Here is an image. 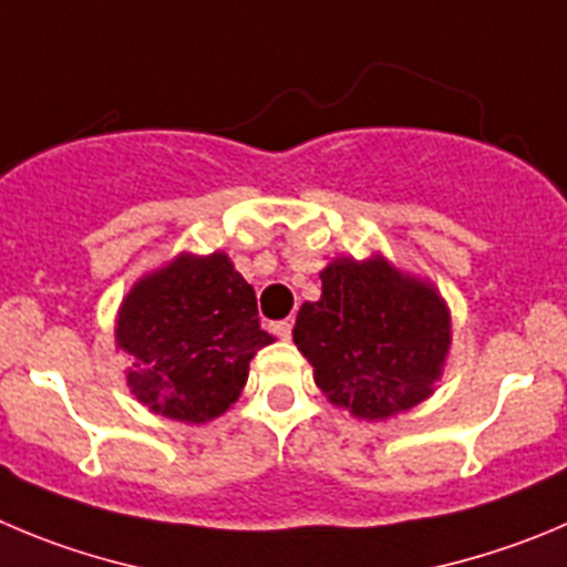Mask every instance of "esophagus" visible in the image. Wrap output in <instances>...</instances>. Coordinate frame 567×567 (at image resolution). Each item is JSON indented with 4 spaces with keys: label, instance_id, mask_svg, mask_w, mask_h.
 <instances>
[{
    "label": "esophagus",
    "instance_id": "34e87169",
    "mask_svg": "<svg viewBox=\"0 0 567 567\" xmlns=\"http://www.w3.org/2000/svg\"><path fill=\"white\" fill-rule=\"evenodd\" d=\"M274 332H277L279 338H285V341H290V332H293V321L285 319V321H277V324L271 327Z\"/></svg>",
    "mask_w": 567,
    "mask_h": 567
}]
</instances>
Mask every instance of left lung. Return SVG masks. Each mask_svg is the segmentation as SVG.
I'll return each instance as SVG.
<instances>
[{
    "label": "left lung",
    "mask_w": 567,
    "mask_h": 567,
    "mask_svg": "<svg viewBox=\"0 0 567 567\" xmlns=\"http://www.w3.org/2000/svg\"><path fill=\"white\" fill-rule=\"evenodd\" d=\"M321 299L305 301L293 327L321 394L367 422L411 411L433 394L451 352V308L427 279L383 254L336 257Z\"/></svg>",
    "instance_id": "8db88e82"
}]
</instances>
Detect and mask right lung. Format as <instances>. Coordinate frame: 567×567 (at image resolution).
<instances>
[{
	"label": "right lung",
	"instance_id": "obj_1",
	"mask_svg": "<svg viewBox=\"0 0 567 567\" xmlns=\"http://www.w3.org/2000/svg\"><path fill=\"white\" fill-rule=\"evenodd\" d=\"M114 341L131 355L125 383L145 409L204 425L237 403L248 363L274 336L229 254L182 251L131 285Z\"/></svg>",
	"mask_w": 567,
	"mask_h": 567
}]
</instances>
